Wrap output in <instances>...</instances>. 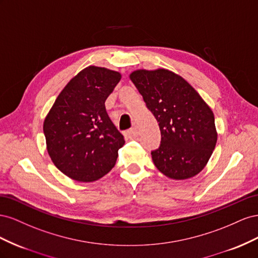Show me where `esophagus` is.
<instances>
[{"mask_svg": "<svg viewBox=\"0 0 258 258\" xmlns=\"http://www.w3.org/2000/svg\"><path fill=\"white\" fill-rule=\"evenodd\" d=\"M127 133L132 136V137H136L138 135V131L136 127H132L131 130H128Z\"/></svg>", "mask_w": 258, "mask_h": 258, "instance_id": "34e87169", "label": "esophagus"}]
</instances>
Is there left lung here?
Here are the masks:
<instances>
[{
    "mask_svg": "<svg viewBox=\"0 0 258 258\" xmlns=\"http://www.w3.org/2000/svg\"><path fill=\"white\" fill-rule=\"evenodd\" d=\"M130 78L159 123L161 143L151 151L154 165L173 179L200 173L217 142L211 108L187 81L172 71L137 70Z\"/></svg>",
    "mask_w": 258,
    "mask_h": 258,
    "instance_id": "obj_1",
    "label": "left lung"
}]
</instances>
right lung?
<instances>
[{"label":"right lung","mask_w":258,"mask_h":258,"mask_svg":"<svg viewBox=\"0 0 258 258\" xmlns=\"http://www.w3.org/2000/svg\"><path fill=\"white\" fill-rule=\"evenodd\" d=\"M119 72L90 66L58 95L44 121L47 151L58 170L78 181H94L114 166L124 136L110 120L105 101Z\"/></svg>","instance_id":"1"}]
</instances>
